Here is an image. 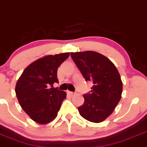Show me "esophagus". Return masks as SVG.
<instances>
[{
    "label": "esophagus",
    "mask_w": 147,
    "mask_h": 147,
    "mask_svg": "<svg viewBox=\"0 0 147 147\" xmlns=\"http://www.w3.org/2000/svg\"><path fill=\"white\" fill-rule=\"evenodd\" d=\"M68 94H69V95H71V96H72V95H75V92H70V91H68Z\"/></svg>",
    "instance_id": "1"
}]
</instances>
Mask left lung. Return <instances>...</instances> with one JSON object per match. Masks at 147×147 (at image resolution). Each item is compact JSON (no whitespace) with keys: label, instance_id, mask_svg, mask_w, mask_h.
<instances>
[{"label":"left lung","instance_id":"1","mask_svg":"<svg viewBox=\"0 0 147 147\" xmlns=\"http://www.w3.org/2000/svg\"><path fill=\"white\" fill-rule=\"evenodd\" d=\"M70 55L86 81L93 83L90 93L84 95L79 114L89 122H102L113 112L122 97L120 75L113 63L99 52H77Z\"/></svg>","mask_w":147,"mask_h":147}]
</instances>
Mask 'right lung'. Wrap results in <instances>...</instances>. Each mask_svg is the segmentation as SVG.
<instances>
[{"mask_svg":"<svg viewBox=\"0 0 147 147\" xmlns=\"http://www.w3.org/2000/svg\"><path fill=\"white\" fill-rule=\"evenodd\" d=\"M70 52L46 55L34 61L23 70L15 88L23 110L39 124H47L57 116L66 92L53 88L59 66Z\"/></svg>","mask_w":147,"mask_h":147,"instance_id":"right-lung-1","label":"right lung"}]
</instances>
